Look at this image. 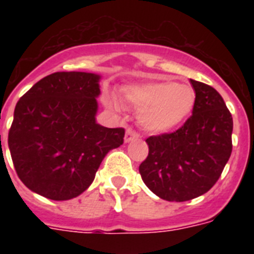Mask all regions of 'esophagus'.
I'll return each mask as SVG.
<instances>
[{"label":"esophagus","mask_w":254,"mask_h":254,"mask_svg":"<svg viewBox=\"0 0 254 254\" xmlns=\"http://www.w3.org/2000/svg\"><path fill=\"white\" fill-rule=\"evenodd\" d=\"M138 138V133L135 130H133L131 127H127V133H125V142H130L131 139Z\"/></svg>","instance_id":"1"}]
</instances>
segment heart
<instances>
[{
  "instance_id": "heart-1",
  "label": "heart",
  "mask_w": 254,
  "mask_h": 254,
  "mask_svg": "<svg viewBox=\"0 0 254 254\" xmlns=\"http://www.w3.org/2000/svg\"><path fill=\"white\" fill-rule=\"evenodd\" d=\"M125 95L141 109L139 121L151 133H166L183 123L192 111L196 97L192 87L173 81L133 85Z\"/></svg>"
}]
</instances>
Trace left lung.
Segmentation results:
<instances>
[{
	"label": "left lung",
	"instance_id": "1",
	"mask_svg": "<svg viewBox=\"0 0 254 254\" xmlns=\"http://www.w3.org/2000/svg\"><path fill=\"white\" fill-rule=\"evenodd\" d=\"M192 115L179 129L146 138L139 165L145 185L169 201L191 200L212 189L232 153L233 120L220 93L192 80Z\"/></svg>",
	"mask_w": 254,
	"mask_h": 254
}]
</instances>
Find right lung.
Returning a JSON list of instances; mask_svg holds the SVG:
<instances>
[{"label":"right lung","mask_w":254,"mask_h":254,"mask_svg":"<svg viewBox=\"0 0 254 254\" xmlns=\"http://www.w3.org/2000/svg\"><path fill=\"white\" fill-rule=\"evenodd\" d=\"M99 75L55 72L18 100L9 149L22 183L51 200L91 186L104 157L124 143V127L96 124Z\"/></svg>","instance_id":"right-lung-1"}]
</instances>
